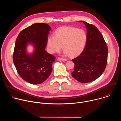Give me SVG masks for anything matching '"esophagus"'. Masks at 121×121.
<instances>
[{
	"label": "esophagus",
	"mask_w": 121,
	"mask_h": 121,
	"mask_svg": "<svg viewBox=\"0 0 121 121\" xmlns=\"http://www.w3.org/2000/svg\"><path fill=\"white\" fill-rule=\"evenodd\" d=\"M57 60H58V61H67V59H65V58H61V57H59L58 59H57Z\"/></svg>",
	"instance_id": "34e87169"
}]
</instances>
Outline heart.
Instances as JSON below:
<instances>
[{
	"label": "heart",
	"mask_w": 121,
	"mask_h": 121,
	"mask_svg": "<svg viewBox=\"0 0 121 121\" xmlns=\"http://www.w3.org/2000/svg\"><path fill=\"white\" fill-rule=\"evenodd\" d=\"M87 33L82 29L72 27H62L49 36L47 41L48 51L51 54L59 53L63 48L65 54L76 56L84 51L87 44Z\"/></svg>",
	"instance_id": "obj_1"
}]
</instances>
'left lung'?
<instances>
[{"mask_svg": "<svg viewBox=\"0 0 121 121\" xmlns=\"http://www.w3.org/2000/svg\"><path fill=\"white\" fill-rule=\"evenodd\" d=\"M83 22L87 30L88 40L84 51L72 59L75 69L72 77L81 83L92 82L104 72L107 65L108 47L101 33L94 25Z\"/></svg>", "mask_w": 121, "mask_h": 121, "instance_id": "1", "label": "left lung"}]
</instances>
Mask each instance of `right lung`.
<instances>
[{
	"mask_svg": "<svg viewBox=\"0 0 121 121\" xmlns=\"http://www.w3.org/2000/svg\"><path fill=\"white\" fill-rule=\"evenodd\" d=\"M51 30L47 24L35 23L23 30L16 39L13 62L19 75L29 83H42L52 71L56 57L45 50ZM29 43L35 47L31 55H28L26 52V45Z\"/></svg>",
	"mask_w": 121,
	"mask_h": 121,
	"instance_id": "1",
	"label": "right lung"
}]
</instances>
